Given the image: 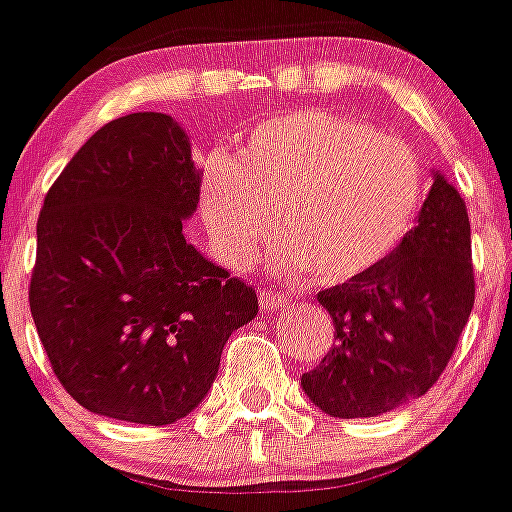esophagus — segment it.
Segmentation results:
<instances>
[{
	"label": "esophagus",
	"mask_w": 512,
	"mask_h": 512,
	"mask_svg": "<svg viewBox=\"0 0 512 512\" xmlns=\"http://www.w3.org/2000/svg\"><path fill=\"white\" fill-rule=\"evenodd\" d=\"M259 304H261V309L274 311V309H279V306L286 304V296H281L279 291L261 289V291H259Z\"/></svg>",
	"instance_id": "obj_1"
}]
</instances>
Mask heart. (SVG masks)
<instances>
[{"mask_svg": "<svg viewBox=\"0 0 512 512\" xmlns=\"http://www.w3.org/2000/svg\"><path fill=\"white\" fill-rule=\"evenodd\" d=\"M236 155L211 150L198 168V206L218 256L251 264L271 218L284 236L271 266L342 284L372 269L410 228L420 168L402 140L319 107L259 120Z\"/></svg>", "mask_w": 512, "mask_h": 512, "instance_id": "heart-1", "label": "heart"}]
</instances>
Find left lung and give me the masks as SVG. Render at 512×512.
<instances>
[{
    "instance_id": "1",
    "label": "left lung",
    "mask_w": 512,
    "mask_h": 512,
    "mask_svg": "<svg viewBox=\"0 0 512 512\" xmlns=\"http://www.w3.org/2000/svg\"><path fill=\"white\" fill-rule=\"evenodd\" d=\"M389 256L347 284L319 291L334 344L301 374L306 397L342 420L377 417L422 397L450 362L475 304L470 218L445 175Z\"/></svg>"
}]
</instances>
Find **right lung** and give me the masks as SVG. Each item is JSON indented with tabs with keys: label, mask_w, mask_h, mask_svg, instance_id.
Returning a JSON list of instances; mask_svg holds the SVG:
<instances>
[{
	"label": "right lung",
	"mask_w": 512,
	"mask_h": 512,
	"mask_svg": "<svg viewBox=\"0 0 512 512\" xmlns=\"http://www.w3.org/2000/svg\"><path fill=\"white\" fill-rule=\"evenodd\" d=\"M196 206L191 140L163 113L102 125L47 191L29 309L85 410L155 427L186 417L259 311L246 281L183 236Z\"/></svg>",
	"instance_id": "right-lung-1"
}]
</instances>
